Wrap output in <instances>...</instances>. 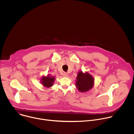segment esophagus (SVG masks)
<instances>
[{
    "instance_id": "34e87169",
    "label": "esophagus",
    "mask_w": 134,
    "mask_h": 134,
    "mask_svg": "<svg viewBox=\"0 0 134 134\" xmlns=\"http://www.w3.org/2000/svg\"><path fill=\"white\" fill-rule=\"evenodd\" d=\"M63 76H64V77H67V76H68V74L67 72H64Z\"/></svg>"
}]
</instances>
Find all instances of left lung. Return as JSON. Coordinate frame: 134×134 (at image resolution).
I'll return each instance as SVG.
<instances>
[{
	"label": "left lung",
	"instance_id": "obj_1",
	"mask_svg": "<svg viewBox=\"0 0 134 134\" xmlns=\"http://www.w3.org/2000/svg\"><path fill=\"white\" fill-rule=\"evenodd\" d=\"M76 86L81 92H86L90 90L94 86V79L88 72L84 73L82 71L78 72L76 81Z\"/></svg>",
	"mask_w": 134,
	"mask_h": 134
}]
</instances>
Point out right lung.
Here are the masks:
<instances>
[{"instance_id":"obj_1","label":"right lung","mask_w":134,"mask_h":134,"mask_svg":"<svg viewBox=\"0 0 134 134\" xmlns=\"http://www.w3.org/2000/svg\"><path fill=\"white\" fill-rule=\"evenodd\" d=\"M55 80V77L51 76L49 75H48L47 76H43L41 79V84L43 85V86L49 88L53 86L54 82Z\"/></svg>"}]
</instances>
